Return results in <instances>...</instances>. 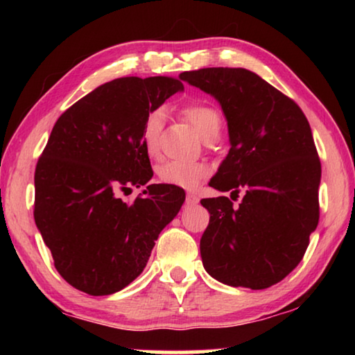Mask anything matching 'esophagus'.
<instances>
[{
	"label": "esophagus",
	"instance_id": "34e87169",
	"mask_svg": "<svg viewBox=\"0 0 355 355\" xmlns=\"http://www.w3.org/2000/svg\"><path fill=\"white\" fill-rule=\"evenodd\" d=\"M199 203V197H197L196 194H186V205H197Z\"/></svg>",
	"mask_w": 355,
	"mask_h": 355
}]
</instances>
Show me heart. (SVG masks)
<instances>
[{
	"instance_id": "obj_1",
	"label": "heart",
	"mask_w": 355,
	"mask_h": 355,
	"mask_svg": "<svg viewBox=\"0 0 355 355\" xmlns=\"http://www.w3.org/2000/svg\"><path fill=\"white\" fill-rule=\"evenodd\" d=\"M184 116L194 125L197 133L203 141L218 139L222 127L219 112L213 106L196 103L184 107ZM164 127V112L153 110L147 114L142 125L144 148L148 156L158 155V141L161 130ZM208 166L203 163H182V161H167L156 167V177L161 183L175 186L182 189H194L208 175Z\"/></svg>"
}]
</instances>
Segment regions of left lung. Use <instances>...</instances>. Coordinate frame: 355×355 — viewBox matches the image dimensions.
Returning a JSON list of instances; mask_svg holds the SVG:
<instances>
[{
    "mask_svg": "<svg viewBox=\"0 0 355 355\" xmlns=\"http://www.w3.org/2000/svg\"><path fill=\"white\" fill-rule=\"evenodd\" d=\"M180 78L213 95L227 119L232 147L209 186L232 197L244 189L238 207L224 196L200 200L209 213L203 268L230 286L279 284L302 260L320 220L321 161L309 120L250 70L211 67Z\"/></svg>",
    "mask_w": 355,
    "mask_h": 355,
    "instance_id": "1",
    "label": "left lung"
}]
</instances>
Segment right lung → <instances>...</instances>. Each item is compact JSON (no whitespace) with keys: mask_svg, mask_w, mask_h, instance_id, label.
Returning <instances> with one entry per match:
<instances>
[{"mask_svg":"<svg viewBox=\"0 0 355 355\" xmlns=\"http://www.w3.org/2000/svg\"><path fill=\"white\" fill-rule=\"evenodd\" d=\"M180 91L177 78H117L78 100L53 127L35 166L34 220L58 272L76 290H123L182 208L184 191L169 184H148L131 203L119 199L153 177L144 120Z\"/></svg>","mask_w":355,"mask_h":355,"instance_id":"add662e5","label":"right lung"}]
</instances>
